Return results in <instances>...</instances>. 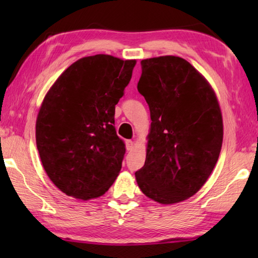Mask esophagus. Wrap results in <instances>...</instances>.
I'll return each instance as SVG.
<instances>
[{
  "instance_id": "1",
  "label": "esophagus",
  "mask_w": 258,
  "mask_h": 258,
  "mask_svg": "<svg viewBox=\"0 0 258 258\" xmlns=\"http://www.w3.org/2000/svg\"><path fill=\"white\" fill-rule=\"evenodd\" d=\"M125 143H126V149H127L128 151H131V150L133 149V147H134V142L132 141V140H126Z\"/></svg>"
}]
</instances>
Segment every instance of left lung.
I'll return each mask as SVG.
<instances>
[{"label": "left lung", "instance_id": "obj_1", "mask_svg": "<svg viewBox=\"0 0 258 258\" xmlns=\"http://www.w3.org/2000/svg\"><path fill=\"white\" fill-rule=\"evenodd\" d=\"M138 91L150 109L145 166L135 172L147 197L183 202L211 175L223 142L220 104L211 85L186 60L174 55L141 61Z\"/></svg>", "mask_w": 258, "mask_h": 258}]
</instances>
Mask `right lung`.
I'll use <instances>...</instances> for the list:
<instances>
[{"instance_id": "right-lung-1", "label": "right lung", "mask_w": 258, "mask_h": 258, "mask_svg": "<svg viewBox=\"0 0 258 258\" xmlns=\"http://www.w3.org/2000/svg\"><path fill=\"white\" fill-rule=\"evenodd\" d=\"M135 60L85 56L61 74L36 120L43 167L67 196H102L121 168L125 143L116 133L115 106L132 78Z\"/></svg>"}]
</instances>
